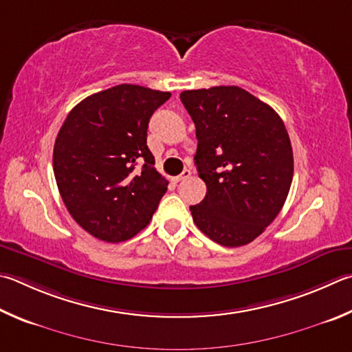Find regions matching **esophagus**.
<instances>
[{
	"label": "esophagus",
	"mask_w": 352,
	"mask_h": 352,
	"mask_svg": "<svg viewBox=\"0 0 352 352\" xmlns=\"http://www.w3.org/2000/svg\"><path fill=\"white\" fill-rule=\"evenodd\" d=\"M189 177H190V170H189V169H184L180 175L174 178V180H175V182H183V180H188Z\"/></svg>",
	"instance_id": "34e87169"
}]
</instances>
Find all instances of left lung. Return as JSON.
<instances>
[{
	"label": "left lung",
	"instance_id": "obj_1",
	"mask_svg": "<svg viewBox=\"0 0 352 352\" xmlns=\"http://www.w3.org/2000/svg\"><path fill=\"white\" fill-rule=\"evenodd\" d=\"M195 124V164L206 197L190 206L210 240L251 243L282 210L294 175L289 135L278 113L239 86L180 94Z\"/></svg>",
	"mask_w": 352,
	"mask_h": 352
}]
</instances>
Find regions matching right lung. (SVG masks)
<instances>
[{
    "mask_svg": "<svg viewBox=\"0 0 352 352\" xmlns=\"http://www.w3.org/2000/svg\"><path fill=\"white\" fill-rule=\"evenodd\" d=\"M169 98L118 85L82 100L63 123L54 146L56 186L72 219L95 239H132L168 190L146 140L152 113Z\"/></svg>",
    "mask_w": 352,
    "mask_h": 352,
    "instance_id": "obj_1",
    "label": "right lung"
}]
</instances>
